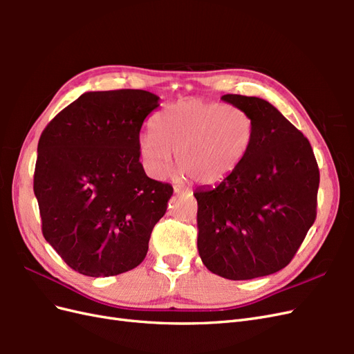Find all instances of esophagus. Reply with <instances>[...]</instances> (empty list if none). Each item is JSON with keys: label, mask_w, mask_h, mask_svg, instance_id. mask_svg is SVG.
Returning <instances> with one entry per match:
<instances>
[{"label": "esophagus", "mask_w": 354, "mask_h": 354, "mask_svg": "<svg viewBox=\"0 0 354 354\" xmlns=\"http://www.w3.org/2000/svg\"><path fill=\"white\" fill-rule=\"evenodd\" d=\"M174 192L176 194H181V192H190V189L185 185H174Z\"/></svg>", "instance_id": "obj_1"}]
</instances>
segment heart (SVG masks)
<instances>
[{"mask_svg": "<svg viewBox=\"0 0 354 354\" xmlns=\"http://www.w3.org/2000/svg\"><path fill=\"white\" fill-rule=\"evenodd\" d=\"M152 131L143 133L137 142L149 176L164 178L176 152L181 176L214 186L230 177L248 156L257 125L251 113L238 106L185 99L159 111Z\"/></svg>", "mask_w": 354, "mask_h": 354, "instance_id": "heart-1", "label": "heart"}]
</instances>
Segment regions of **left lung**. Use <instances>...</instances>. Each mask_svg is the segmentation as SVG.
I'll return each instance as SVG.
<instances>
[{
	"instance_id": "obj_1",
	"label": "left lung",
	"mask_w": 354,
	"mask_h": 354,
	"mask_svg": "<svg viewBox=\"0 0 354 354\" xmlns=\"http://www.w3.org/2000/svg\"><path fill=\"white\" fill-rule=\"evenodd\" d=\"M257 125L241 167L216 187L195 190L198 251L207 269L230 281L282 270L316 218L319 168L303 133L260 97L224 94Z\"/></svg>"
}]
</instances>
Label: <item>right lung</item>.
I'll return each mask as SVG.
<instances>
[{"label":"right lung","instance_id":"obj_1","mask_svg":"<svg viewBox=\"0 0 354 354\" xmlns=\"http://www.w3.org/2000/svg\"><path fill=\"white\" fill-rule=\"evenodd\" d=\"M159 97L88 91L42 131L34 174L42 234L71 269L121 274L140 264L173 186L149 178L137 142Z\"/></svg>","mask_w":354,"mask_h":354}]
</instances>
